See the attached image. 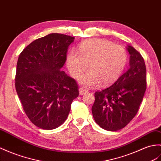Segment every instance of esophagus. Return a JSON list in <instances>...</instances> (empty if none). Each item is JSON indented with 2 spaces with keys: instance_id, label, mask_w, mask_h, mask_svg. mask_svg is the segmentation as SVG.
Returning a JSON list of instances; mask_svg holds the SVG:
<instances>
[{
  "instance_id": "obj_1",
  "label": "esophagus",
  "mask_w": 161,
  "mask_h": 161,
  "mask_svg": "<svg viewBox=\"0 0 161 161\" xmlns=\"http://www.w3.org/2000/svg\"><path fill=\"white\" fill-rule=\"evenodd\" d=\"M79 91H80V95H84V94H85V93H86V92H88V89H86V88H80V89H79Z\"/></svg>"
}]
</instances>
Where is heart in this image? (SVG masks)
Masks as SVG:
<instances>
[{"mask_svg":"<svg viewBox=\"0 0 161 161\" xmlns=\"http://www.w3.org/2000/svg\"><path fill=\"white\" fill-rule=\"evenodd\" d=\"M128 55L124 48L105 39H93L81 43L79 52L70 51L66 64L74 78L82 76L80 82L86 87H95L101 82L107 86L117 80L124 69Z\"/></svg>","mask_w":161,"mask_h":161,"instance_id":"heart-1","label":"heart"}]
</instances>
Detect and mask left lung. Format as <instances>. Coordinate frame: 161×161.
Listing matches in <instances>:
<instances>
[{"label":"left lung","instance_id":"8db88e82","mask_svg":"<svg viewBox=\"0 0 161 161\" xmlns=\"http://www.w3.org/2000/svg\"><path fill=\"white\" fill-rule=\"evenodd\" d=\"M130 68L114 83L95 92L92 113L95 122L108 131L124 128L135 117L147 88L146 66L139 51L131 46Z\"/></svg>","mask_w":161,"mask_h":161}]
</instances>
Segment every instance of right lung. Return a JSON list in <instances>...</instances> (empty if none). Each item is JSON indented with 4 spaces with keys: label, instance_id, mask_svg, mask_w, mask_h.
<instances>
[{
    "label": "right lung",
    "instance_id": "add662e5",
    "mask_svg": "<svg viewBox=\"0 0 161 161\" xmlns=\"http://www.w3.org/2000/svg\"><path fill=\"white\" fill-rule=\"evenodd\" d=\"M74 39L50 33L29 44L18 57L17 94L29 120L40 128L53 130L61 125L79 95L77 81L61 70Z\"/></svg>",
    "mask_w": 161,
    "mask_h": 161
}]
</instances>
